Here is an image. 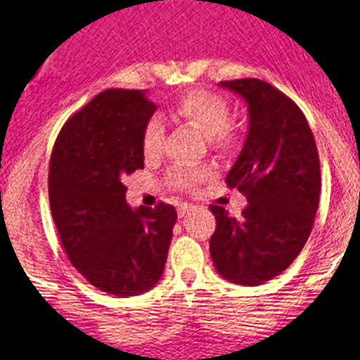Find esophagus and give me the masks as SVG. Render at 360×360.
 <instances>
[{"instance_id":"1","label":"esophagus","mask_w":360,"mask_h":360,"mask_svg":"<svg viewBox=\"0 0 360 360\" xmlns=\"http://www.w3.org/2000/svg\"><path fill=\"white\" fill-rule=\"evenodd\" d=\"M188 210H190V203H181L179 209H177V214H179V217H184Z\"/></svg>"}]
</instances>
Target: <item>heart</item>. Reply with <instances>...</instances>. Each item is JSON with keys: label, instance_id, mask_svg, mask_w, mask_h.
I'll return each mask as SVG.
<instances>
[{"label": "heart", "instance_id": "heart-1", "mask_svg": "<svg viewBox=\"0 0 360 360\" xmlns=\"http://www.w3.org/2000/svg\"><path fill=\"white\" fill-rule=\"evenodd\" d=\"M174 112L177 118L184 120L191 127L198 129L205 137H209L210 146L216 150L226 151L237 143V132L230 125L231 104L223 94L212 90H191L186 96L177 99L174 104ZM163 127L158 118H150L143 129L141 148L144 158H157L162 151ZM209 176V170L200 167H174L170 169L169 183L181 190H191L197 183Z\"/></svg>", "mask_w": 360, "mask_h": 360}]
</instances>
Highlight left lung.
<instances>
[{"label": "left lung", "mask_w": 360, "mask_h": 360, "mask_svg": "<svg viewBox=\"0 0 360 360\" xmlns=\"http://www.w3.org/2000/svg\"><path fill=\"white\" fill-rule=\"evenodd\" d=\"M244 97L249 134L226 184L248 198L242 217L221 205L210 256L221 277L259 285L296 259L314 228L321 198V162L303 111L284 92L257 78L221 82Z\"/></svg>", "instance_id": "1"}]
</instances>
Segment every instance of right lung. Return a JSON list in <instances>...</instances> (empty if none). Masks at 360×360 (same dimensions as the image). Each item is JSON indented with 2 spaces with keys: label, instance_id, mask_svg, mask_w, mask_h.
<instances>
[{
  "label": "right lung",
  "instance_id": "1",
  "mask_svg": "<svg viewBox=\"0 0 360 360\" xmlns=\"http://www.w3.org/2000/svg\"><path fill=\"white\" fill-rule=\"evenodd\" d=\"M157 104L143 90L108 89L64 123L53 144L49 198L72 266L112 296L153 288L165 268L177 212L132 210L122 179L144 169L143 129Z\"/></svg>",
  "mask_w": 360,
  "mask_h": 360
}]
</instances>
